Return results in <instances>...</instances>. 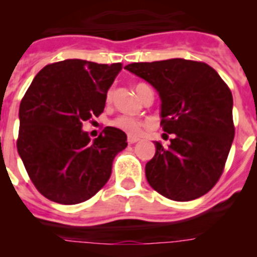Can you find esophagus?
<instances>
[{
    "mask_svg": "<svg viewBox=\"0 0 257 257\" xmlns=\"http://www.w3.org/2000/svg\"><path fill=\"white\" fill-rule=\"evenodd\" d=\"M128 144H135V143L139 142V138H135V136H128Z\"/></svg>",
    "mask_w": 257,
    "mask_h": 257,
    "instance_id": "esophagus-1",
    "label": "esophagus"
}]
</instances>
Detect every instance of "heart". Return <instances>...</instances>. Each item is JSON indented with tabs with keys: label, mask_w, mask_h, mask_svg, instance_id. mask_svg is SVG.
Here are the masks:
<instances>
[{
	"label": "heart",
	"mask_w": 257,
	"mask_h": 257,
	"mask_svg": "<svg viewBox=\"0 0 257 257\" xmlns=\"http://www.w3.org/2000/svg\"><path fill=\"white\" fill-rule=\"evenodd\" d=\"M142 86L143 83H138V85L135 86L136 91H138ZM112 95H113L112 90L108 91V94H106V100L108 101L110 100V99H112ZM112 126L115 127V128H118V130H121L123 131V133L128 134V135H138V134L140 133V130H142L143 122L139 121V119H136V118L128 117V115H119V117L113 119Z\"/></svg>",
	"instance_id": "1"
}]
</instances>
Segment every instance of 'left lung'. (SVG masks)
Returning a JSON list of instances; mask_svg holds the SVG:
<instances>
[{"mask_svg": "<svg viewBox=\"0 0 257 257\" xmlns=\"http://www.w3.org/2000/svg\"><path fill=\"white\" fill-rule=\"evenodd\" d=\"M161 97V124L174 134L145 165L154 190L172 201L202 197L220 179L234 139L233 96L226 83L202 61L169 59L124 67Z\"/></svg>", "mask_w": 257, "mask_h": 257, "instance_id": "8db88e82", "label": "left lung"}]
</instances>
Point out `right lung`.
Segmentation results:
<instances>
[{"label": "right lung", "mask_w": 257, "mask_h": 257, "mask_svg": "<svg viewBox=\"0 0 257 257\" xmlns=\"http://www.w3.org/2000/svg\"><path fill=\"white\" fill-rule=\"evenodd\" d=\"M121 63L67 59L40 70L19 108L18 153L32 183L50 201L76 205L95 196L112 174L127 136L105 127L91 140L82 123L100 115Z\"/></svg>", "instance_id": "add662e5"}]
</instances>
